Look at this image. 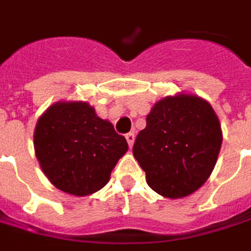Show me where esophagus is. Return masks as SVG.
Listing matches in <instances>:
<instances>
[{"instance_id":"1","label":"esophagus","mask_w":251,"mask_h":251,"mask_svg":"<svg viewBox=\"0 0 251 251\" xmlns=\"http://www.w3.org/2000/svg\"><path fill=\"white\" fill-rule=\"evenodd\" d=\"M126 141H127V144H129V147H133V144H134V138H136V136H134V133L133 131H130V133H127L126 134Z\"/></svg>"}]
</instances>
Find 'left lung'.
<instances>
[{"label":"left lung","instance_id":"left-lung-1","mask_svg":"<svg viewBox=\"0 0 251 251\" xmlns=\"http://www.w3.org/2000/svg\"><path fill=\"white\" fill-rule=\"evenodd\" d=\"M221 145V124L211 104L194 95H177L153 106L133 154L147 174L148 185L177 199L204 184Z\"/></svg>","mask_w":251,"mask_h":251}]
</instances>
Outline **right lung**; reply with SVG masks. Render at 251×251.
I'll use <instances>...</instances> for the list:
<instances>
[{"mask_svg":"<svg viewBox=\"0 0 251 251\" xmlns=\"http://www.w3.org/2000/svg\"><path fill=\"white\" fill-rule=\"evenodd\" d=\"M35 151L52 184L86 196L106 185L127 142L86 102H57L37 121Z\"/></svg>","mask_w":251,"mask_h":251,"instance_id":"add662e5","label":"right lung"}]
</instances>
